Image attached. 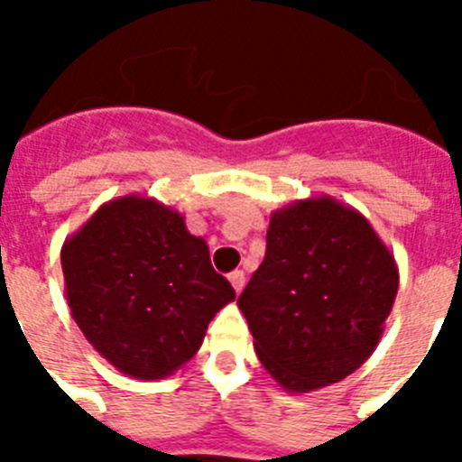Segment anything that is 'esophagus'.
Here are the masks:
<instances>
[{"label": "esophagus", "mask_w": 462, "mask_h": 462, "mask_svg": "<svg viewBox=\"0 0 462 462\" xmlns=\"http://www.w3.org/2000/svg\"><path fill=\"white\" fill-rule=\"evenodd\" d=\"M228 282H231L236 291L240 293V291H243V287H245V273L243 271H234L231 275H228Z\"/></svg>", "instance_id": "1"}]
</instances>
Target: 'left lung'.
Masks as SVG:
<instances>
[{
    "instance_id": "obj_1",
    "label": "left lung",
    "mask_w": 462,
    "mask_h": 462,
    "mask_svg": "<svg viewBox=\"0 0 462 462\" xmlns=\"http://www.w3.org/2000/svg\"><path fill=\"white\" fill-rule=\"evenodd\" d=\"M395 293L398 266L368 219L319 196L273 212L266 256L238 308L263 368L308 393L361 368Z\"/></svg>"
}]
</instances>
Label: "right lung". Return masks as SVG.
I'll list each match as a JSON object with an SVG mask.
<instances>
[{
	"mask_svg": "<svg viewBox=\"0 0 462 462\" xmlns=\"http://www.w3.org/2000/svg\"><path fill=\"white\" fill-rule=\"evenodd\" d=\"M67 303L89 345L120 373L162 379L189 361L236 298L180 212L145 196L104 203L64 243Z\"/></svg>",
	"mask_w": 462,
	"mask_h": 462,
	"instance_id": "obj_1",
	"label": "right lung"
}]
</instances>
